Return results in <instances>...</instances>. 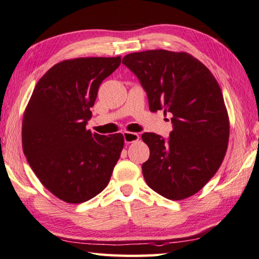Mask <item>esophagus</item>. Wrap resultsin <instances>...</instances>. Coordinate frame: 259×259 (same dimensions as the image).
Returning a JSON list of instances; mask_svg holds the SVG:
<instances>
[{
  "label": "esophagus",
  "instance_id": "esophagus-1",
  "mask_svg": "<svg viewBox=\"0 0 259 259\" xmlns=\"http://www.w3.org/2000/svg\"><path fill=\"white\" fill-rule=\"evenodd\" d=\"M123 138L125 144H133L139 140V135L136 133H130V131H124Z\"/></svg>",
  "mask_w": 259,
  "mask_h": 259
}]
</instances>
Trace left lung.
<instances>
[{"mask_svg":"<svg viewBox=\"0 0 259 259\" xmlns=\"http://www.w3.org/2000/svg\"><path fill=\"white\" fill-rule=\"evenodd\" d=\"M122 63L139 78L151 112L173 114L168 140L141 136L150 150L141 167L146 183L169 200L194 195L219 169L229 141V115L215 77L184 52L146 50L125 55Z\"/></svg>","mask_w":259,"mask_h":259,"instance_id":"8db88e82","label":"left lung"}]
</instances>
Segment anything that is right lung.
Segmentation results:
<instances>
[{"label": "right lung", "instance_id": "add662e5", "mask_svg": "<svg viewBox=\"0 0 259 259\" xmlns=\"http://www.w3.org/2000/svg\"><path fill=\"white\" fill-rule=\"evenodd\" d=\"M120 63V56L63 60L38 80L24 110L23 153L41 184L66 203L102 192L123 149L121 134L86 129L101 83Z\"/></svg>", "mask_w": 259, "mask_h": 259}]
</instances>
